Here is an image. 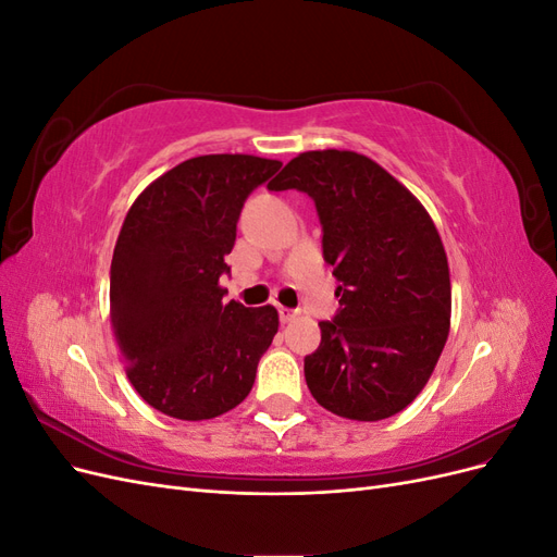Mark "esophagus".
<instances>
[{
	"label": "esophagus",
	"mask_w": 557,
	"mask_h": 557,
	"mask_svg": "<svg viewBox=\"0 0 557 557\" xmlns=\"http://www.w3.org/2000/svg\"><path fill=\"white\" fill-rule=\"evenodd\" d=\"M278 318H281V323H290V320L297 318V311L288 309V307H278Z\"/></svg>",
	"instance_id": "1"
}]
</instances>
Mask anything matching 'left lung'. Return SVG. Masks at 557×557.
<instances>
[{"label": "left lung", "mask_w": 557, "mask_h": 557, "mask_svg": "<svg viewBox=\"0 0 557 557\" xmlns=\"http://www.w3.org/2000/svg\"><path fill=\"white\" fill-rule=\"evenodd\" d=\"M315 201L339 311L320 325L305 376L320 407L350 420L407 409L430 381L450 330L448 260L425 207L352 150L299 153L267 185Z\"/></svg>", "instance_id": "8db88e82"}]
</instances>
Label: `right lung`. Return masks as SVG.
<instances>
[{"label":"right lung","instance_id":"1","mask_svg":"<svg viewBox=\"0 0 557 557\" xmlns=\"http://www.w3.org/2000/svg\"><path fill=\"white\" fill-rule=\"evenodd\" d=\"M281 170L256 156H199L134 199L111 260V325L150 407L209 420L237 407L278 332L274 307L223 301L246 197Z\"/></svg>","mask_w":557,"mask_h":557}]
</instances>
